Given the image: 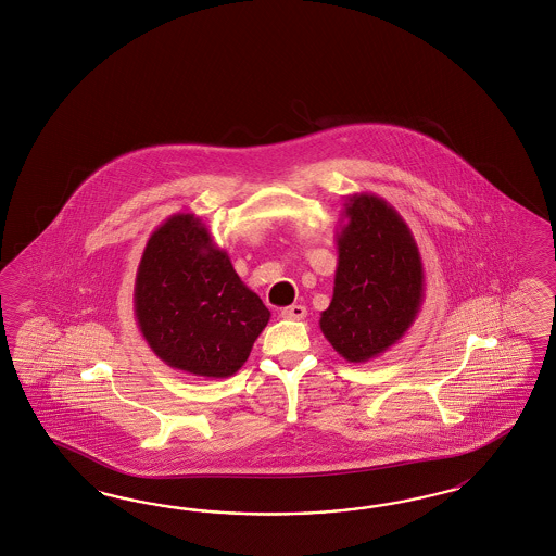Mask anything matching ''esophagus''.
I'll list each match as a JSON object with an SVG mask.
<instances>
[{
    "mask_svg": "<svg viewBox=\"0 0 556 556\" xmlns=\"http://www.w3.org/2000/svg\"><path fill=\"white\" fill-rule=\"evenodd\" d=\"M282 317L290 318V320H302L306 317V308L302 304H292L282 308Z\"/></svg>",
    "mask_w": 556,
    "mask_h": 556,
    "instance_id": "esophagus-1",
    "label": "esophagus"
}]
</instances>
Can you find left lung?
<instances>
[{"label":"left lung","mask_w":556,"mask_h":556,"mask_svg":"<svg viewBox=\"0 0 556 556\" xmlns=\"http://www.w3.org/2000/svg\"><path fill=\"white\" fill-rule=\"evenodd\" d=\"M333 299L320 331L351 364H364L413 327L425 299V268L413 231L371 192L351 194L337 231Z\"/></svg>","instance_id":"obj_1"}]
</instances>
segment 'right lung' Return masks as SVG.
<instances>
[{
  "label": "right lung",
  "mask_w": 556,
  "mask_h": 556,
  "mask_svg": "<svg viewBox=\"0 0 556 556\" xmlns=\"http://www.w3.org/2000/svg\"><path fill=\"white\" fill-rule=\"evenodd\" d=\"M134 313L164 364L211 380L233 376L270 320V311L241 282L229 254L194 213H176L148 239Z\"/></svg>",
  "instance_id": "obj_1"
}]
</instances>
